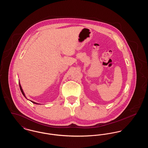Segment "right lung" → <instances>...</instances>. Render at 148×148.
Returning a JSON list of instances; mask_svg holds the SVG:
<instances>
[{"label":"right lung","mask_w":148,"mask_h":148,"mask_svg":"<svg viewBox=\"0 0 148 148\" xmlns=\"http://www.w3.org/2000/svg\"><path fill=\"white\" fill-rule=\"evenodd\" d=\"M19 83V87H20V89H21V92H22V94H23V95H24V97L26 99H27V98L26 97V96H25V94H24V92H23V89H22V88H21V85L20 84V83ZM31 102H32L33 103H34V104H38V103H35L34 101H32V100H30Z\"/></svg>","instance_id":"right-lung-1"}]
</instances>
